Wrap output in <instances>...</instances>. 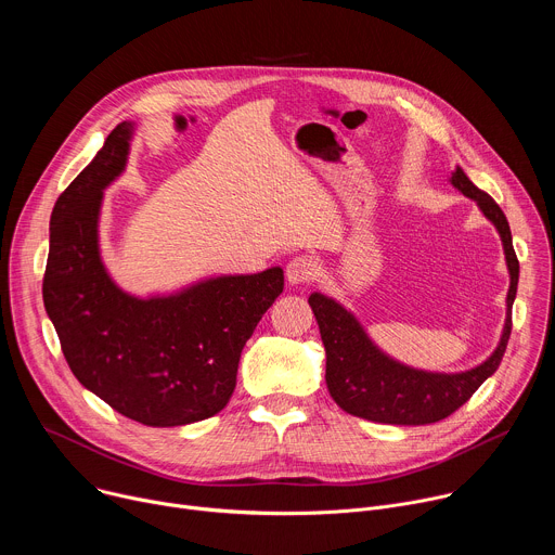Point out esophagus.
Here are the masks:
<instances>
[{
  "mask_svg": "<svg viewBox=\"0 0 555 555\" xmlns=\"http://www.w3.org/2000/svg\"><path fill=\"white\" fill-rule=\"evenodd\" d=\"M315 272H319V263H315V259L307 257V255H300V257H294L287 268H285V276L292 285H302V283H309Z\"/></svg>",
  "mask_w": 555,
  "mask_h": 555,
  "instance_id": "1",
  "label": "esophagus"
}]
</instances>
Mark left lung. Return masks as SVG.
<instances>
[{"instance_id": "obj_1", "label": "left lung", "mask_w": 555, "mask_h": 555, "mask_svg": "<svg viewBox=\"0 0 555 555\" xmlns=\"http://www.w3.org/2000/svg\"><path fill=\"white\" fill-rule=\"evenodd\" d=\"M450 184L477 202L481 212L494 223L509 272L507 313L496 349L479 366L459 373H437L409 366L384 353L366 334L356 315L336 298L313 292L311 311L319 323L327 353L325 382L334 402L349 415L395 426H424L452 415L463 406L499 369L512 334V305L518 289V259L512 246V230L499 204L479 186H474L461 167L450 176Z\"/></svg>"}]
</instances>
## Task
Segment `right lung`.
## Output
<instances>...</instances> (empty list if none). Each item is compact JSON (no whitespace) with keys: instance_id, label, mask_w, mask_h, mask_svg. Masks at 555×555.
<instances>
[{"instance_id":"obj_1","label":"right lung","mask_w":555,"mask_h":555,"mask_svg":"<svg viewBox=\"0 0 555 555\" xmlns=\"http://www.w3.org/2000/svg\"><path fill=\"white\" fill-rule=\"evenodd\" d=\"M133 131L135 122H120L56 199L43 305L88 390L144 426H186L228 404L242 349L283 292V270L208 276L169 294L125 292L103 263L99 221Z\"/></svg>"}]
</instances>
